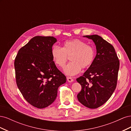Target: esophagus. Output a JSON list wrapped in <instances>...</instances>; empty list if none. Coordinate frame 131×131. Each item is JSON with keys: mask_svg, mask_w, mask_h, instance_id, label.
Returning a JSON list of instances; mask_svg holds the SVG:
<instances>
[{"mask_svg": "<svg viewBox=\"0 0 131 131\" xmlns=\"http://www.w3.org/2000/svg\"><path fill=\"white\" fill-rule=\"evenodd\" d=\"M67 81H68L69 82H72L74 81V80L72 79V78H71V77H67Z\"/></svg>", "mask_w": 131, "mask_h": 131, "instance_id": "34e87169", "label": "esophagus"}]
</instances>
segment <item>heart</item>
I'll return each instance as SVG.
<instances>
[{"label":"heart","instance_id":"obj_1","mask_svg":"<svg viewBox=\"0 0 131 131\" xmlns=\"http://www.w3.org/2000/svg\"><path fill=\"white\" fill-rule=\"evenodd\" d=\"M51 56L54 64L63 68L70 56V62L64 69L65 74L75 75L80 72L81 68L90 67L94 60L95 50L92 46L79 39L67 40L63 43V48L54 46L51 49Z\"/></svg>","mask_w":131,"mask_h":131}]
</instances>
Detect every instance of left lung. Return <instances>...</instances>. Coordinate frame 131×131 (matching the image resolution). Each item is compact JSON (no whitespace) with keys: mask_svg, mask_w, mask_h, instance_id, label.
I'll list each match as a JSON object with an SVG mask.
<instances>
[{"mask_svg":"<svg viewBox=\"0 0 131 131\" xmlns=\"http://www.w3.org/2000/svg\"><path fill=\"white\" fill-rule=\"evenodd\" d=\"M94 42L97 54L82 77L77 79L82 89L78 100L90 109L101 106L112 96L116 89L120 62L113 45L98 35L83 36Z\"/></svg>","mask_w":131,"mask_h":131,"instance_id":"1","label":"left lung"}]
</instances>
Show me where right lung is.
<instances>
[{"label": "right lung", "mask_w": 131, "mask_h": 131, "mask_svg": "<svg viewBox=\"0 0 131 131\" xmlns=\"http://www.w3.org/2000/svg\"><path fill=\"white\" fill-rule=\"evenodd\" d=\"M56 41L53 37H34L19 49L15 59L18 88L25 100L39 109L52 104L58 88L66 82L51 56Z\"/></svg>", "instance_id": "1"}]
</instances>
